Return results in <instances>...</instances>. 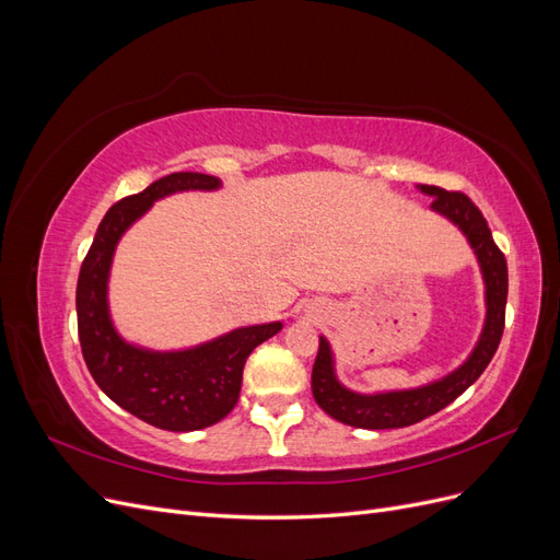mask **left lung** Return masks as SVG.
<instances>
[{"mask_svg": "<svg viewBox=\"0 0 560 560\" xmlns=\"http://www.w3.org/2000/svg\"><path fill=\"white\" fill-rule=\"evenodd\" d=\"M418 189L420 194L434 198L430 210L442 214L453 226H457V231L467 238L474 257H477L483 278L486 301L483 327L477 343H474L471 352L467 354V360L460 366L448 371L446 376L418 387L385 389V393H354V389L346 387L336 374V358L329 341L325 336H319V350L311 378L313 397L322 411L352 428H406L436 411H442L444 406L460 397L465 389L483 374V369L493 360L502 338L506 284H510V280H506L504 254L498 249L493 233L488 229V222L465 194L446 191L428 184H418Z\"/></svg>", "mask_w": 560, "mask_h": 560, "instance_id": "1", "label": "left lung"}]
</instances>
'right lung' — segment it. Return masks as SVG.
<instances>
[{
  "instance_id": "obj_1",
  "label": "right lung",
  "mask_w": 560,
  "mask_h": 560,
  "mask_svg": "<svg viewBox=\"0 0 560 560\" xmlns=\"http://www.w3.org/2000/svg\"><path fill=\"white\" fill-rule=\"evenodd\" d=\"M222 179L173 173L142 194L118 200L100 222L77 282L81 352L100 389L149 425L194 432L226 418L241 397L249 352L282 329V322L249 325L182 350H151L118 334L109 311V273L118 241L156 200L184 191H217Z\"/></svg>"
}]
</instances>
